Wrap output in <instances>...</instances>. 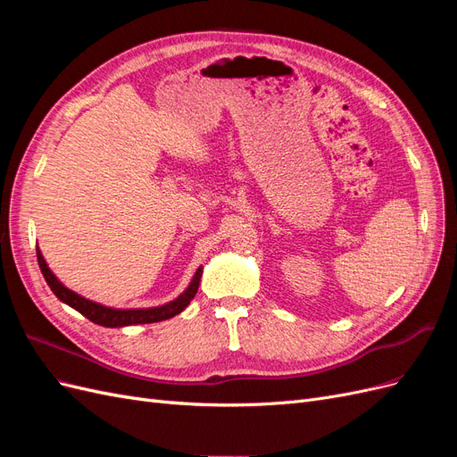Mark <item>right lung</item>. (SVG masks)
Wrapping results in <instances>:
<instances>
[{
	"mask_svg": "<svg viewBox=\"0 0 457 457\" xmlns=\"http://www.w3.org/2000/svg\"><path fill=\"white\" fill-rule=\"evenodd\" d=\"M37 253V262L41 274L47 282V286L51 287V292L57 295L66 305H71L72 309H76L78 312L84 314L86 318H89L91 322L104 326V328H121V326H131V324H152V322H160V320H168V318H173L175 314L183 312L187 309L188 303L195 299L198 286H200V278H202V267L196 270V274L192 276V282L188 284V287L185 292L179 295L177 299L165 303L162 307H152V309H110L104 305H99V303L89 301L86 297L78 295L72 289H68L66 286H62L57 276L51 272V269L47 267V262L41 255L39 250H36Z\"/></svg>",
	"mask_w": 457,
	"mask_h": 457,
	"instance_id": "right-lung-1",
	"label": "right lung"
}]
</instances>
